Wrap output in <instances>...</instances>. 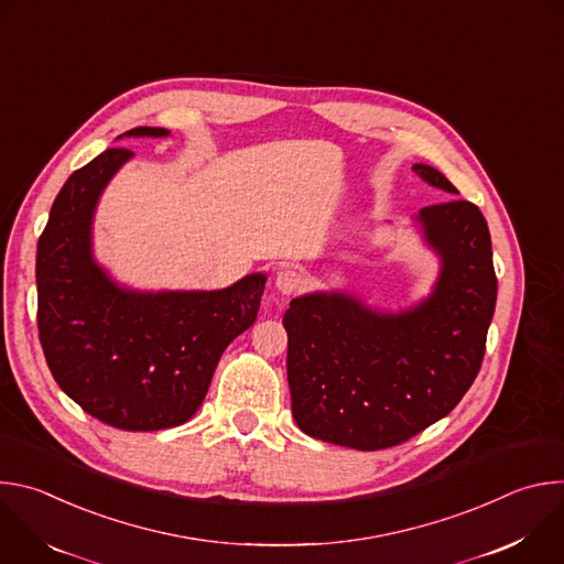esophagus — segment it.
I'll return each instance as SVG.
<instances>
[{
  "label": "esophagus",
  "mask_w": 564,
  "mask_h": 564,
  "mask_svg": "<svg viewBox=\"0 0 564 564\" xmlns=\"http://www.w3.org/2000/svg\"><path fill=\"white\" fill-rule=\"evenodd\" d=\"M301 283H303V279H301V274L296 272V270H281L279 274H276V281H274V285H276V290L281 292V294H294L299 288H301Z\"/></svg>",
  "instance_id": "1"
}]
</instances>
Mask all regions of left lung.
Wrapping results in <instances>:
<instances>
[{
	"label": "left lung",
	"mask_w": 564,
	"mask_h": 564,
	"mask_svg": "<svg viewBox=\"0 0 564 564\" xmlns=\"http://www.w3.org/2000/svg\"><path fill=\"white\" fill-rule=\"evenodd\" d=\"M413 172L459 194L431 165ZM424 246L440 259L422 301L397 312L346 290H316L290 301L288 383L296 426L330 444L379 451L446 417L481 366L496 312L498 279L481 212L451 198L413 216Z\"/></svg>",
	"instance_id": "obj_1"
}]
</instances>
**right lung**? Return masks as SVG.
I'll return each instance as SVG.
<instances>
[{
	"mask_svg": "<svg viewBox=\"0 0 564 564\" xmlns=\"http://www.w3.org/2000/svg\"><path fill=\"white\" fill-rule=\"evenodd\" d=\"M167 138L135 127L120 138ZM133 153L116 147L68 176L37 243V328L57 386L122 431L185 424L203 404L225 348L259 314L268 274L223 290H135L94 254V218Z\"/></svg>",
	"mask_w": 564,
	"mask_h": 564,
	"instance_id": "1",
	"label": "right lung"
}]
</instances>
